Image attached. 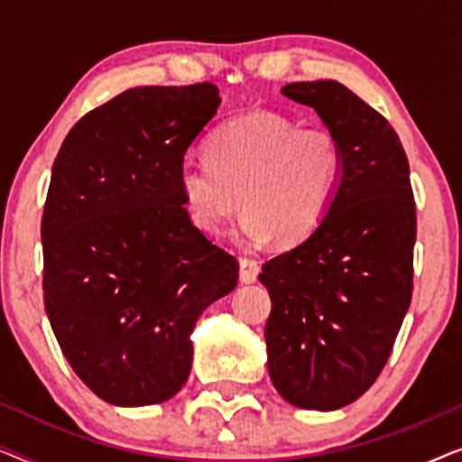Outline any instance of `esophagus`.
Masks as SVG:
<instances>
[{
	"instance_id": "obj_1",
	"label": "esophagus",
	"mask_w": 462,
	"mask_h": 462,
	"mask_svg": "<svg viewBox=\"0 0 462 462\" xmlns=\"http://www.w3.org/2000/svg\"><path fill=\"white\" fill-rule=\"evenodd\" d=\"M258 271H261V267H258V263L254 261V258H245V256L239 258V280H242L244 283L256 282Z\"/></svg>"
}]
</instances>
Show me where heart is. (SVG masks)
Returning a JSON list of instances; mask_svg holds the SVG:
<instances>
[{
    "instance_id": "b5f03b06",
    "label": "heart",
    "mask_w": 462,
    "mask_h": 462,
    "mask_svg": "<svg viewBox=\"0 0 462 462\" xmlns=\"http://www.w3.org/2000/svg\"><path fill=\"white\" fill-rule=\"evenodd\" d=\"M206 153L182 162L176 174L189 218L199 231L220 233L242 204L239 229L250 244L311 236L330 212L343 172V149L330 128L296 125L269 111L226 122Z\"/></svg>"
}]
</instances>
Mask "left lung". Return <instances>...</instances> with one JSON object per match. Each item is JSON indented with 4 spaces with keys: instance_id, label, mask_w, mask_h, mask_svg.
Segmentation results:
<instances>
[{
    "instance_id": "8db88e82",
    "label": "left lung",
    "mask_w": 462,
    "mask_h": 462,
    "mask_svg": "<svg viewBox=\"0 0 462 462\" xmlns=\"http://www.w3.org/2000/svg\"><path fill=\"white\" fill-rule=\"evenodd\" d=\"M282 94L311 106L338 136L343 172L318 229L258 275L271 296L267 368L283 400L328 412L372 387L406 318L414 195L400 136L349 88L296 81Z\"/></svg>"
}]
</instances>
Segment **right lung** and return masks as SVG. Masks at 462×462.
<instances>
[{
  "instance_id": "1",
  "label": "right lung",
  "mask_w": 462,
  "mask_h": 462,
  "mask_svg": "<svg viewBox=\"0 0 462 462\" xmlns=\"http://www.w3.org/2000/svg\"><path fill=\"white\" fill-rule=\"evenodd\" d=\"M214 84L130 88L73 125L42 218L43 305L100 400L151 406L191 372L195 321L237 286V261L189 218L187 149L217 116Z\"/></svg>"
}]
</instances>
